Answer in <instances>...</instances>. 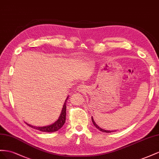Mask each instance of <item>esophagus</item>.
Returning a JSON list of instances; mask_svg holds the SVG:
<instances>
[{
	"label": "esophagus",
	"mask_w": 159,
	"mask_h": 159,
	"mask_svg": "<svg viewBox=\"0 0 159 159\" xmlns=\"http://www.w3.org/2000/svg\"><path fill=\"white\" fill-rule=\"evenodd\" d=\"M85 89H86L85 85L81 84V85H79V86L78 88H77V90H78L79 92H83V91H84Z\"/></svg>",
	"instance_id": "1"
}]
</instances>
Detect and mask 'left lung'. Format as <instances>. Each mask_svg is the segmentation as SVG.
Instances as JSON below:
<instances>
[{"mask_svg": "<svg viewBox=\"0 0 159 159\" xmlns=\"http://www.w3.org/2000/svg\"><path fill=\"white\" fill-rule=\"evenodd\" d=\"M91 119H92V121H93V125H94L95 126H96V128H97V129H98L99 130H101V132H103V133H107L112 132V131H111V130H104V129H101V128H100L99 126L96 124V122H94V119H93V117H91Z\"/></svg>", "mask_w": 159, "mask_h": 159, "instance_id": "8db88e82", "label": "left lung"}]
</instances>
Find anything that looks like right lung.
Segmentation results:
<instances>
[{
	"mask_svg": "<svg viewBox=\"0 0 159 159\" xmlns=\"http://www.w3.org/2000/svg\"><path fill=\"white\" fill-rule=\"evenodd\" d=\"M69 98V97H67L66 99L65 100V102L64 103V105H63L62 109V112L61 114L58 118V119L54 122V123L48 125L47 126H42V127H37V126H32L30 125H28L29 126H30L31 128H33L34 129H37L39 130L40 131H43V132H47V133H52V132H55V131H57L59 130L62 126L64 125L65 120H66V101L67 99Z\"/></svg>",
	"mask_w": 159,
	"mask_h": 159,
	"instance_id": "right-lung-1",
	"label": "right lung"
}]
</instances>
